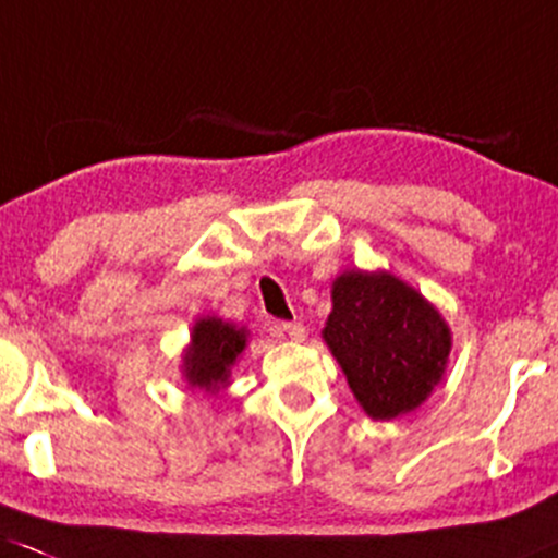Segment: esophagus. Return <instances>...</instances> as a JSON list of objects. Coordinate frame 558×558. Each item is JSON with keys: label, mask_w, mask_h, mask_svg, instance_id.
I'll return each mask as SVG.
<instances>
[{"label": "esophagus", "mask_w": 558, "mask_h": 558, "mask_svg": "<svg viewBox=\"0 0 558 558\" xmlns=\"http://www.w3.org/2000/svg\"><path fill=\"white\" fill-rule=\"evenodd\" d=\"M281 332H284L290 341H303L306 338V327L301 322H281Z\"/></svg>", "instance_id": "esophagus-1"}]
</instances>
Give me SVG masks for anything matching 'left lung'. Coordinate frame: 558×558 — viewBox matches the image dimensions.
Masks as SVG:
<instances>
[{
	"label": "left lung",
	"mask_w": 558,
	"mask_h": 558,
	"mask_svg": "<svg viewBox=\"0 0 558 558\" xmlns=\"http://www.w3.org/2000/svg\"><path fill=\"white\" fill-rule=\"evenodd\" d=\"M322 336L373 418H395L422 405L451 352L440 314L389 274H341Z\"/></svg>",
	"instance_id": "8db88e82"
}]
</instances>
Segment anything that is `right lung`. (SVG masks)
Listing matches in <instances>:
<instances>
[{"instance_id":"obj_1","label":"right lung","mask_w":558,"mask_h":558,"mask_svg":"<svg viewBox=\"0 0 558 558\" xmlns=\"http://www.w3.org/2000/svg\"><path fill=\"white\" fill-rule=\"evenodd\" d=\"M246 332L236 330L222 319H201L195 322L191 349L185 357L187 381L193 387L215 392L226 387L231 376V365L244 352Z\"/></svg>"}]
</instances>
